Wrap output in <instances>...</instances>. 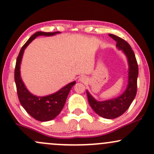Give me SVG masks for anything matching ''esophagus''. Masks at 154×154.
<instances>
[{"mask_svg": "<svg viewBox=\"0 0 154 154\" xmlns=\"http://www.w3.org/2000/svg\"><path fill=\"white\" fill-rule=\"evenodd\" d=\"M79 80L81 81V82H85L86 81V77H85V76H82V77H80V79H79Z\"/></svg>", "mask_w": 154, "mask_h": 154, "instance_id": "esophagus-1", "label": "esophagus"}]
</instances>
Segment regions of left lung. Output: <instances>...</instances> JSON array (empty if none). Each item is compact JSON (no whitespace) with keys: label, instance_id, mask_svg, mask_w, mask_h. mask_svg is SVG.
<instances>
[{"label":"left lung","instance_id":"8db88e82","mask_svg":"<svg viewBox=\"0 0 154 154\" xmlns=\"http://www.w3.org/2000/svg\"><path fill=\"white\" fill-rule=\"evenodd\" d=\"M116 42V47L122 50L127 57L129 63V82L126 90L123 94L116 99L99 102L96 101L90 93L87 92L88 99L91 108L96 114L107 119H113L121 116L129 109L134 99L137 90L138 65L134 52L127 42L116 35L109 34Z\"/></svg>","mask_w":154,"mask_h":154}]
</instances>
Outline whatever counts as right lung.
Listing matches in <instances>:
<instances>
[{
  "mask_svg": "<svg viewBox=\"0 0 154 154\" xmlns=\"http://www.w3.org/2000/svg\"><path fill=\"white\" fill-rule=\"evenodd\" d=\"M59 33L60 32L58 31L52 32V33L38 31L35 33L23 45L17 58L14 69V80L16 83L18 99L25 111L30 116L39 121H51L58 116L65 104L69 91L72 89V86L75 85L76 82L74 81L70 82L68 85L62 88L60 90L51 95L43 96V97L34 96L28 91L22 80L20 71V64H21L25 49L34 38L38 36H50Z\"/></svg>",
  "mask_w": 154,
  "mask_h": 154,
  "instance_id": "right-lung-1",
  "label": "right lung"
}]
</instances>
